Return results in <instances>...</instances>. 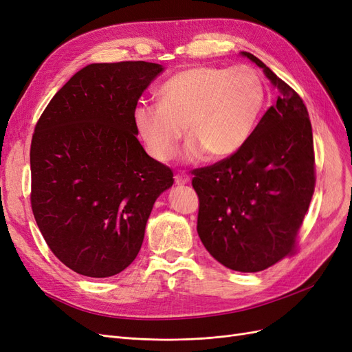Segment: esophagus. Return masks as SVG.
Segmentation results:
<instances>
[{"mask_svg":"<svg viewBox=\"0 0 352 352\" xmlns=\"http://www.w3.org/2000/svg\"><path fill=\"white\" fill-rule=\"evenodd\" d=\"M189 182V176L185 173H177L175 176V184L176 185H186Z\"/></svg>","mask_w":352,"mask_h":352,"instance_id":"obj_1","label":"esophagus"}]
</instances>
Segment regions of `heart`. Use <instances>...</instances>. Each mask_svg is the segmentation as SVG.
Listing matches in <instances>:
<instances>
[{"label": "heart", "instance_id": "obj_1", "mask_svg": "<svg viewBox=\"0 0 352 352\" xmlns=\"http://www.w3.org/2000/svg\"><path fill=\"white\" fill-rule=\"evenodd\" d=\"M160 102L138 104L133 124L148 154L170 162L188 132L184 158H228L250 141L261 116L265 87L251 67L194 66L168 78Z\"/></svg>", "mask_w": 352, "mask_h": 352}]
</instances>
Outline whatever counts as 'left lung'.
<instances>
[{"label":"left lung","instance_id":"1","mask_svg":"<svg viewBox=\"0 0 352 352\" xmlns=\"http://www.w3.org/2000/svg\"><path fill=\"white\" fill-rule=\"evenodd\" d=\"M279 89L250 141L212 166L192 170L199 198L197 230L219 263L242 273L261 272L295 251L298 230L316 186L311 122L302 98L261 60Z\"/></svg>","mask_w":352,"mask_h":352}]
</instances>
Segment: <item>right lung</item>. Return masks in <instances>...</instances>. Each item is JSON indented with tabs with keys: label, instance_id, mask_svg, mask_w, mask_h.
<instances>
[{
	"label": "right lung",
	"instance_id": "right-lung-1",
	"mask_svg": "<svg viewBox=\"0 0 352 352\" xmlns=\"http://www.w3.org/2000/svg\"><path fill=\"white\" fill-rule=\"evenodd\" d=\"M146 61L95 63L73 74L35 126L30 206L50 250L88 278L124 270L141 250L173 172L145 153L133 110L160 73Z\"/></svg>",
	"mask_w": 352,
	"mask_h": 352
}]
</instances>
